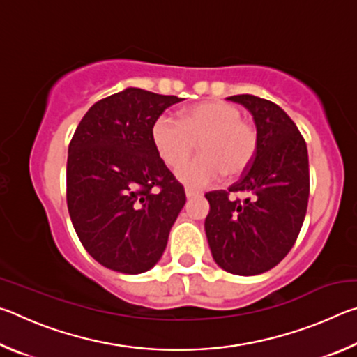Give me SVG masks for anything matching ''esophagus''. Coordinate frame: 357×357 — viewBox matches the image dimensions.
<instances>
[{
	"instance_id": "34e87169",
	"label": "esophagus",
	"mask_w": 357,
	"mask_h": 357,
	"mask_svg": "<svg viewBox=\"0 0 357 357\" xmlns=\"http://www.w3.org/2000/svg\"><path fill=\"white\" fill-rule=\"evenodd\" d=\"M197 195H198V192L192 190V189H189V187H187V189H185V197H187V200H190V198L197 197Z\"/></svg>"
}]
</instances>
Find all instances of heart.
Returning <instances> with one entry per match:
<instances>
[{"label": "heart", "instance_id": "b5f03b06", "mask_svg": "<svg viewBox=\"0 0 357 357\" xmlns=\"http://www.w3.org/2000/svg\"><path fill=\"white\" fill-rule=\"evenodd\" d=\"M151 138L160 159L178 167L198 143L200 157L178 168L181 183L202 189L219 179L236 178L250 165L257 153V130L243 121V113L223 100L198 102L181 113V123L160 114L151 129Z\"/></svg>", "mask_w": 357, "mask_h": 357}]
</instances>
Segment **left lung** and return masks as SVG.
Wrapping results in <instances>:
<instances>
[{"label": "left lung", "mask_w": 357, "mask_h": 357, "mask_svg": "<svg viewBox=\"0 0 357 357\" xmlns=\"http://www.w3.org/2000/svg\"><path fill=\"white\" fill-rule=\"evenodd\" d=\"M227 99L252 113L258 146L238 183L206 193L204 231L223 271L258 275L279 264L298 239L309 203V154L296 124L274 102L252 94ZM238 191L248 198H229Z\"/></svg>", "instance_id": "obj_1"}]
</instances>
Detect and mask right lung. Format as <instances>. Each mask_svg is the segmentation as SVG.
<instances>
[{
    "instance_id": "add662e5",
    "label": "right lung",
    "mask_w": 357,
    "mask_h": 357,
    "mask_svg": "<svg viewBox=\"0 0 357 357\" xmlns=\"http://www.w3.org/2000/svg\"><path fill=\"white\" fill-rule=\"evenodd\" d=\"M183 99L126 88L89 108L68 155V208L96 261L123 274L159 261L185 192L151 138L154 121Z\"/></svg>"
}]
</instances>
